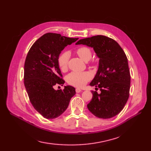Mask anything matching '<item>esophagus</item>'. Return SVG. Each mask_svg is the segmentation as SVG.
<instances>
[{"instance_id":"esophagus-1","label":"esophagus","mask_w":151,"mask_h":151,"mask_svg":"<svg viewBox=\"0 0 151 151\" xmlns=\"http://www.w3.org/2000/svg\"><path fill=\"white\" fill-rule=\"evenodd\" d=\"M82 91V90H81L80 88H77L76 89V93H80L81 91Z\"/></svg>"}]
</instances>
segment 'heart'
Segmentation results:
<instances>
[{
	"label": "heart",
	"mask_w": 151,
	"mask_h": 151,
	"mask_svg": "<svg viewBox=\"0 0 151 151\" xmlns=\"http://www.w3.org/2000/svg\"><path fill=\"white\" fill-rule=\"evenodd\" d=\"M76 54L84 61H89L92 56L91 50L86 47H81L76 50ZM70 55L68 52H62L58 58V65L62 71L68 68ZM91 79V75L88 72H72L67 77L68 84L72 86L82 87Z\"/></svg>",
	"instance_id": "b5f03b06"
}]
</instances>
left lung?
Masks as SVG:
<instances>
[{
	"mask_svg": "<svg viewBox=\"0 0 151 151\" xmlns=\"http://www.w3.org/2000/svg\"><path fill=\"white\" fill-rule=\"evenodd\" d=\"M80 44L93 47L99 58L98 70L90 84L99 88L101 93L91 91L88 109L98 118H111L122 111L129 96L131 76L126 55L115 40L105 36L81 39L76 43Z\"/></svg>",
	"mask_w": 151,
	"mask_h": 151,
	"instance_id": "left-lung-1",
	"label": "left lung"
}]
</instances>
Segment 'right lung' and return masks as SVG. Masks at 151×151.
<instances>
[{"label":"right lung","instance_id":"add662e5","mask_svg":"<svg viewBox=\"0 0 151 151\" xmlns=\"http://www.w3.org/2000/svg\"><path fill=\"white\" fill-rule=\"evenodd\" d=\"M78 39L46 33L33 43L27 53L24 64V85L32 106L44 118L53 119L60 116L76 94L73 86L58 90L53 86L65 83L58 65L61 52Z\"/></svg>","mask_w":151,"mask_h":151}]
</instances>
